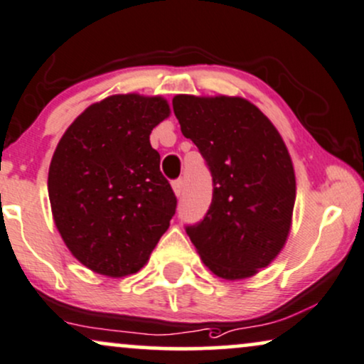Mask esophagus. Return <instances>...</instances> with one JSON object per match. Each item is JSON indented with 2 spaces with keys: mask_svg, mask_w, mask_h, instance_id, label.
Returning <instances> with one entry per match:
<instances>
[{
  "mask_svg": "<svg viewBox=\"0 0 364 364\" xmlns=\"http://www.w3.org/2000/svg\"><path fill=\"white\" fill-rule=\"evenodd\" d=\"M182 187H183V181H182V178H177V181L172 182V188H173V192H176L177 197L182 193Z\"/></svg>",
  "mask_w": 364,
  "mask_h": 364,
  "instance_id": "esophagus-1",
  "label": "esophagus"
}]
</instances>
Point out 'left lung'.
<instances>
[{"mask_svg": "<svg viewBox=\"0 0 364 364\" xmlns=\"http://www.w3.org/2000/svg\"><path fill=\"white\" fill-rule=\"evenodd\" d=\"M183 136L212 176V202L186 230L207 267L245 279L274 261L289 235L296 177L287 147L264 113L240 97L176 95Z\"/></svg>", "mask_w": 364, "mask_h": 364, "instance_id": "1", "label": "left lung"}]
</instances>
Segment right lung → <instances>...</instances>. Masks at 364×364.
<instances>
[{
  "instance_id": "obj_1",
  "label": "right lung",
  "mask_w": 364,
  "mask_h": 364,
  "mask_svg": "<svg viewBox=\"0 0 364 364\" xmlns=\"http://www.w3.org/2000/svg\"><path fill=\"white\" fill-rule=\"evenodd\" d=\"M168 115L162 97L112 95L78 115L56 145L48 172L55 225L93 272L140 271L171 225L176 193L150 145Z\"/></svg>"
}]
</instances>
